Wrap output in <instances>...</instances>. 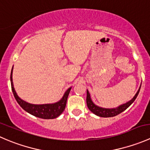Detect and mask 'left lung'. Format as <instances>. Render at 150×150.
Returning <instances> with one entry per match:
<instances>
[{
    "mask_svg": "<svg viewBox=\"0 0 150 150\" xmlns=\"http://www.w3.org/2000/svg\"><path fill=\"white\" fill-rule=\"evenodd\" d=\"M141 88V86L139 88L138 91L137 92V93L135 94V96L133 97V99L131 100H130L129 102H126L125 104H122V105L119 106V107H116V108H112V109H107V108H102V107H98L97 105H96L93 102H92L91 99L90 93H89L88 91L87 90V96H86V103H87V106L88 107V109L90 110L91 112L95 114L96 115L99 116V117H114V116L117 115L120 113H121L122 112L125 111L133 102L135 101V99H137V96H138L139 93V91Z\"/></svg>",
    "mask_w": 150,
    "mask_h": 150,
    "instance_id": "8db88e82",
    "label": "left lung"
}]
</instances>
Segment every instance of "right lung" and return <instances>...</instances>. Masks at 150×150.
<instances>
[{
    "label": "right lung",
    "mask_w": 150,
    "mask_h": 150,
    "mask_svg": "<svg viewBox=\"0 0 150 150\" xmlns=\"http://www.w3.org/2000/svg\"><path fill=\"white\" fill-rule=\"evenodd\" d=\"M12 72H13V68L11 72V84L12 92L13 93L15 99L18 104L20 105V107L28 112L30 114L35 116V117H40L43 119H54L59 117L63 111L64 110L66 107L67 100L68 95L71 90V88H68L64 93V96L62 98L61 100L56 102L54 104H33L26 102L25 101L22 100V99L18 96L16 91L14 90L13 84V80H12Z\"/></svg>",
    "instance_id": "right-lung-1"
}]
</instances>
